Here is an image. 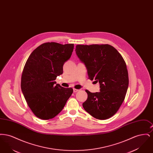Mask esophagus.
I'll use <instances>...</instances> for the list:
<instances>
[{
	"label": "esophagus",
	"instance_id": "obj_1",
	"mask_svg": "<svg viewBox=\"0 0 153 153\" xmlns=\"http://www.w3.org/2000/svg\"><path fill=\"white\" fill-rule=\"evenodd\" d=\"M79 90V89H75V88H73V92L74 93H76L77 92H78Z\"/></svg>",
	"mask_w": 153,
	"mask_h": 153
}]
</instances>
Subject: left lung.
Here are the masks:
<instances>
[{"label":"left lung","mask_w":153,"mask_h":153,"mask_svg":"<svg viewBox=\"0 0 153 153\" xmlns=\"http://www.w3.org/2000/svg\"><path fill=\"white\" fill-rule=\"evenodd\" d=\"M76 53L87 68L89 79L100 84V92L86 90L84 109L97 119L105 120L117 113L128 87L127 66L121 54L109 45H77Z\"/></svg>","instance_id":"1"}]
</instances>
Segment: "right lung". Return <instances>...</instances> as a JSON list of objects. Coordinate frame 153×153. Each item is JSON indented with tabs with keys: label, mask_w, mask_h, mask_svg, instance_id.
Instances as JSON below:
<instances>
[{
	"label": "right lung",
	"mask_w": 153,
	"mask_h": 153,
	"mask_svg": "<svg viewBox=\"0 0 153 153\" xmlns=\"http://www.w3.org/2000/svg\"><path fill=\"white\" fill-rule=\"evenodd\" d=\"M74 44L47 42L33 51L24 66L21 89L30 108L38 118L52 119L62 110L73 93L72 88L56 84L63 65L71 58Z\"/></svg>",
	"instance_id": "1"
}]
</instances>
